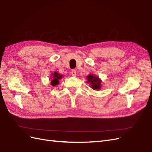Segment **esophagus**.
<instances>
[{
  "label": "esophagus",
  "instance_id": "esophagus-1",
  "mask_svg": "<svg viewBox=\"0 0 152 152\" xmlns=\"http://www.w3.org/2000/svg\"><path fill=\"white\" fill-rule=\"evenodd\" d=\"M76 75H77L76 71H75V70H74V69H73V70H72V75L73 77H75V76H76Z\"/></svg>",
  "mask_w": 152,
  "mask_h": 152
}]
</instances>
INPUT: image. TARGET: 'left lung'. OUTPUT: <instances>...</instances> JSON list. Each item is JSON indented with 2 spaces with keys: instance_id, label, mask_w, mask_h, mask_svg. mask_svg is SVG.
<instances>
[{
  "instance_id": "8db88e82",
  "label": "left lung",
  "mask_w": 152,
  "mask_h": 152,
  "mask_svg": "<svg viewBox=\"0 0 152 152\" xmlns=\"http://www.w3.org/2000/svg\"><path fill=\"white\" fill-rule=\"evenodd\" d=\"M88 83H90V86L94 90H99L101 88V83L102 80L98 77L94 75L93 74H89L87 76Z\"/></svg>"
}]
</instances>
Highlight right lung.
I'll return each instance as SVG.
<instances>
[{
	"label": "right lung",
	"instance_id": "right-lung-1",
	"mask_svg": "<svg viewBox=\"0 0 152 152\" xmlns=\"http://www.w3.org/2000/svg\"><path fill=\"white\" fill-rule=\"evenodd\" d=\"M52 80H51V85L53 86H55L59 83V80L62 79L63 75H60L59 73L55 72L54 73H52Z\"/></svg>",
	"mask_w": 152,
	"mask_h": 152
}]
</instances>
